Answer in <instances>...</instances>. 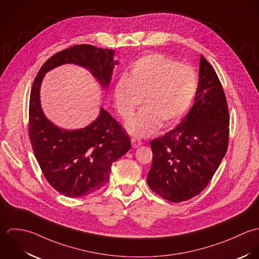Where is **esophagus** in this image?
Instances as JSON below:
<instances>
[{
    "label": "esophagus",
    "mask_w": 259,
    "mask_h": 259,
    "mask_svg": "<svg viewBox=\"0 0 259 259\" xmlns=\"http://www.w3.org/2000/svg\"><path fill=\"white\" fill-rule=\"evenodd\" d=\"M131 144H132L133 148H138L139 146L142 145V141L139 138L133 137V138H131Z\"/></svg>",
    "instance_id": "1"
}]
</instances>
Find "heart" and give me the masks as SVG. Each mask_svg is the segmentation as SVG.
Masks as SVG:
<instances>
[{"mask_svg":"<svg viewBox=\"0 0 259 259\" xmlns=\"http://www.w3.org/2000/svg\"><path fill=\"white\" fill-rule=\"evenodd\" d=\"M197 89L194 71L162 54H148L122 76L114 89V99L122 118H129L141 103L143 108L126 123L129 133L149 136L178 121L189 109Z\"/></svg>","mask_w":259,"mask_h":259,"instance_id":"b5f03b06","label":"heart"}]
</instances>
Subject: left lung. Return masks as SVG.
Segmentation results:
<instances>
[{"instance_id": "1", "label": "left lung", "mask_w": 259, "mask_h": 259, "mask_svg": "<svg viewBox=\"0 0 259 259\" xmlns=\"http://www.w3.org/2000/svg\"><path fill=\"white\" fill-rule=\"evenodd\" d=\"M229 112L213 67L201 55L194 104L182 121L151 141V190L171 202L199 194L210 182L228 147Z\"/></svg>"}]
</instances>
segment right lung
Instances as JSON below:
<instances>
[{"label": "right lung", "instance_id": "add662e5", "mask_svg": "<svg viewBox=\"0 0 259 259\" xmlns=\"http://www.w3.org/2000/svg\"><path fill=\"white\" fill-rule=\"evenodd\" d=\"M64 64L87 69L107 88L118 61L114 51L92 45H76L53 55L34 80L29 105V137L40 168L54 189L75 198L102 188L109 181L113 162L128 152L130 138L121 125L100 108L88 126L66 130L56 126L44 114L40 88L45 74Z\"/></svg>", "mask_w": 259, "mask_h": 259}]
</instances>
